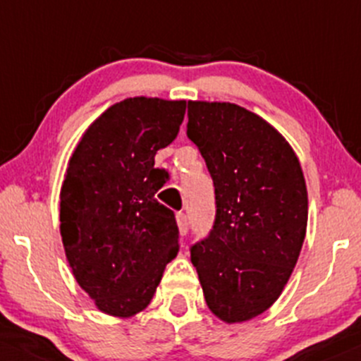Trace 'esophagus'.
<instances>
[{"label": "esophagus", "instance_id": "obj_1", "mask_svg": "<svg viewBox=\"0 0 361 361\" xmlns=\"http://www.w3.org/2000/svg\"><path fill=\"white\" fill-rule=\"evenodd\" d=\"M176 221H178V228H180L181 234H187L188 232V216L187 213H183V211H178L176 213Z\"/></svg>", "mask_w": 361, "mask_h": 361}]
</instances>
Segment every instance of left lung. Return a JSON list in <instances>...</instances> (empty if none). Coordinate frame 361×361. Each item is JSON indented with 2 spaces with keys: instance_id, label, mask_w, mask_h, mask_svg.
I'll list each match as a JSON object with an SVG mask.
<instances>
[{
  "instance_id": "1",
  "label": "left lung",
  "mask_w": 361,
  "mask_h": 361,
  "mask_svg": "<svg viewBox=\"0 0 361 361\" xmlns=\"http://www.w3.org/2000/svg\"><path fill=\"white\" fill-rule=\"evenodd\" d=\"M188 140L213 178L216 216L190 248L204 298L227 323L267 311L292 276L307 227V188L288 141L245 108L188 101Z\"/></svg>"
}]
</instances>
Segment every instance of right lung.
Here are the masks:
<instances>
[{"label":"right lung","mask_w":361,"mask_h":361,"mask_svg":"<svg viewBox=\"0 0 361 361\" xmlns=\"http://www.w3.org/2000/svg\"><path fill=\"white\" fill-rule=\"evenodd\" d=\"M185 101L129 97L80 140L61 188V235L76 283L106 314L150 304L176 257L174 213L155 199L166 183L155 154L178 136Z\"/></svg>","instance_id":"add662e5"}]
</instances>
